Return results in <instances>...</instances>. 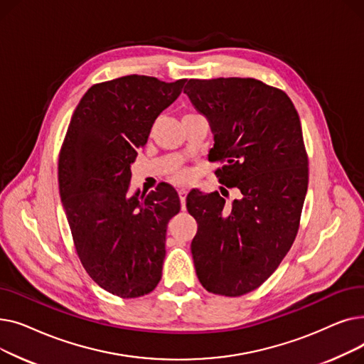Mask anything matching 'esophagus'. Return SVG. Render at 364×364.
<instances>
[{"instance_id": "34e87169", "label": "esophagus", "mask_w": 364, "mask_h": 364, "mask_svg": "<svg viewBox=\"0 0 364 364\" xmlns=\"http://www.w3.org/2000/svg\"><path fill=\"white\" fill-rule=\"evenodd\" d=\"M178 196H180V200H181V208L186 209V196H187V190L186 188H181L178 192Z\"/></svg>"}]
</instances>
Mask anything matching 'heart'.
<instances>
[{
  "label": "heart",
  "mask_w": 364,
  "mask_h": 364,
  "mask_svg": "<svg viewBox=\"0 0 364 364\" xmlns=\"http://www.w3.org/2000/svg\"><path fill=\"white\" fill-rule=\"evenodd\" d=\"M192 178H193V174H192V171H190V169H180L174 174V180L180 184L188 183Z\"/></svg>",
  "instance_id": "1"
}]
</instances>
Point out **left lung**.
Instances as JSON below:
<instances>
[{"label": "left lung", "mask_w": 364, "mask_h": 364, "mask_svg": "<svg viewBox=\"0 0 364 364\" xmlns=\"http://www.w3.org/2000/svg\"><path fill=\"white\" fill-rule=\"evenodd\" d=\"M184 92L211 124L218 181L239 190L232 203L188 193L196 274L208 292L240 296L276 272L298 233L309 187L299 114L284 91L254 78L188 80Z\"/></svg>", "instance_id": "8db88e82"}]
</instances>
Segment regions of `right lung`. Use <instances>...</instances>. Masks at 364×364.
Wrapping results in <instances>:
<instances>
[{
    "label": "right lung",
    "mask_w": 364,
    "mask_h": 364,
    "mask_svg": "<svg viewBox=\"0 0 364 364\" xmlns=\"http://www.w3.org/2000/svg\"><path fill=\"white\" fill-rule=\"evenodd\" d=\"M184 82L127 75L94 84L66 131L59 190L75 251L88 276L114 296L147 295L162 277L166 227L180 213L178 193L159 183L146 196H128L129 166Z\"/></svg>",
    "instance_id": "add662e5"
}]
</instances>
